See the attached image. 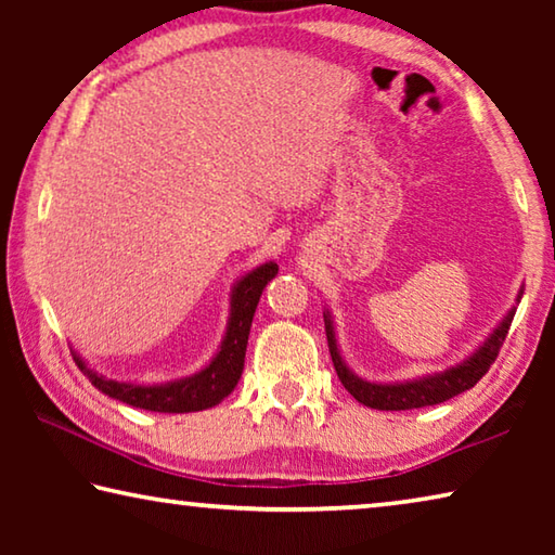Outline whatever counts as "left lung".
<instances>
[{"instance_id": "left-lung-1", "label": "left lung", "mask_w": 555, "mask_h": 555, "mask_svg": "<svg viewBox=\"0 0 555 555\" xmlns=\"http://www.w3.org/2000/svg\"><path fill=\"white\" fill-rule=\"evenodd\" d=\"M524 294V288L516 296V304ZM516 308H512L509 313L504 315V321L494 327L492 335L477 347V350L463 360L455 367H448L443 372L436 374H426V377L418 379H406V382H393V384H377V382H367L347 367L340 347H337L335 340V325H333V315L331 311H325V335H327V347H331V357L335 364L337 377H340L343 387L352 393V397L364 403L370 409H379V411H409V409H424V406H436V403H443L448 399L457 397L467 389H473L477 382H480L490 364L496 360L500 354V347L504 343L506 333H509V325L514 321Z\"/></svg>"}]
</instances>
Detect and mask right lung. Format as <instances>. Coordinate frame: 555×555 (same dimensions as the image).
Returning a JSON list of instances; mask_svg holds the SVG:
<instances>
[{"label": "right lung", "mask_w": 555, "mask_h": 555, "mask_svg": "<svg viewBox=\"0 0 555 555\" xmlns=\"http://www.w3.org/2000/svg\"><path fill=\"white\" fill-rule=\"evenodd\" d=\"M276 271L279 267L274 261H267V264L251 269L249 274H244L234 284L230 296L228 331H224L220 350L212 357L208 367L191 374V377L166 384H131L107 379L92 372L86 360L75 352L73 360L92 382V387H98L102 393L121 403H129V406L158 413H191L212 409L215 403H220L237 387L244 370V352H247L251 318H255L261 291L276 276Z\"/></svg>", "instance_id": "obj_1"}]
</instances>
